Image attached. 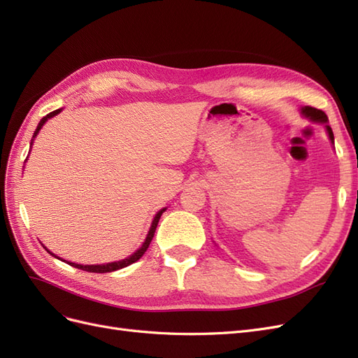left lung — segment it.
<instances>
[{"label":"left lung","mask_w":358,"mask_h":358,"mask_svg":"<svg viewBox=\"0 0 358 358\" xmlns=\"http://www.w3.org/2000/svg\"><path fill=\"white\" fill-rule=\"evenodd\" d=\"M301 112H303V115H305V116L310 117L312 121H318V122H327V121H329V119H327V115L324 113L322 110L315 109V107H309V106H306V107H303ZM327 133H329V137H330L331 142H334V136H333V131H331V128H330L329 125H327Z\"/></svg>","instance_id":"obj_1"}]
</instances>
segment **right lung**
I'll return each instance as SVG.
<instances>
[{
	"instance_id": "1",
	"label": "right lung",
	"mask_w": 358,
	"mask_h": 358,
	"mask_svg": "<svg viewBox=\"0 0 358 358\" xmlns=\"http://www.w3.org/2000/svg\"><path fill=\"white\" fill-rule=\"evenodd\" d=\"M59 112H61V110L58 109V110H53V112H50V113H49V115H46V116H43V119H41V121L38 122L37 129H36V133H34V136H32V137H36V134L38 133V129L43 127V124H45V122L48 121V117L55 116V115H58ZM164 210H166V209H162V210H159V212L157 213V216L154 218L152 227H150V230H149V234H148V237H146L145 243H143V245H142V248H140L138 251H137V252H134L131 257H128V258L122 259V262H117V263H109V264H103V266H82V264H74V263H69V264H70V266H73V267H78V268H80V270H85V272H91V273H107V272H115V270L124 268V267H127V266H129V264L136 263L137 259L142 258V255L146 252V249L149 248L150 242H152V237H154V234H155L158 221H159L161 215H162V212H164ZM48 252H49V251H48ZM50 254H52V252H50ZM52 255H53V254H52ZM53 257H57V255H53ZM57 258H58V257H57Z\"/></svg>"
}]
</instances>
